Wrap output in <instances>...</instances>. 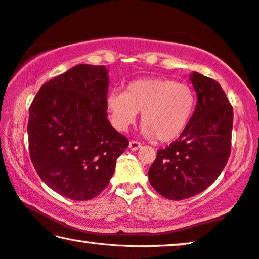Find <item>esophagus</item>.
Segmentation results:
<instances>
[{
    "label": "esophagus",
    "mask_w": 259,
    "mask_h": 259,
    "mask_svg": "<svg viewBox=\"0 0 259 259\" xmlns=\"http://www.w3.org/2000/svg\"><path fill=\"white\" fill-rule=\"evenodd\" d=\"M140 147H142V144H140L139 142H135V140H131V142L129 143V148L131 150H134V152L138 150Z\"/></svg>",
    "instance_id": "1"
}]
</instances>
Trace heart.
<instances>
[{"label": "heart", "instance_id": "1", "mask_svg": "<svg viewBox=\"0 0 259 259\" xmlns=\"http://www.w3.org/2000/svg\"><path fill=\"white\" fill-rule=\"evenodd\" d=\"M196 97L186 83L167 78H143L126 84L125 92L113 91L106 97L111 123L124 133L142 113L143 134L159 143L175 142L194 114Z\"/></svg>", "mask_w": 259, "mask_h": 259}]
</instances>
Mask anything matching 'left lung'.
Instances as JSON below:
<instances>
[{"mask_svg": "<svg viewBox=\"0 0 259 259\" xmlns=\"http://www.w3.org/2000/svg\"><path fill=\"white\" fill-rule=\"evenodd\" d=\"M197 104L183 134L159 149L149 167L152 187L167 199L190 198L204 191L221 175L231 150L233 110L214 79L190 73Z\"/></svg>", "mask_w": 259, "mask_h": 259, "instance_id": "obj_1", "label": "left lung"}]
</instances>
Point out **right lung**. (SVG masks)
Returning a JSON list of instances; mask_svg holds the SVG:
<instances>
[{"label": "right lung", "instance_id": "1", "mask_svg": "<svg viewBox=\"0 0 259 259\" xmlns=\"http://www.w3.org/2000/svg\"><path fill=\"white\" fill-rule=\"evenodd\" d=\"M109 70L78 64L44 83L29 107L31 162L61 196L93 199L107 187L129 142L107 120Z\"/></svg>", "mask_w": 259, "mask_h": 259}]
</instances>
